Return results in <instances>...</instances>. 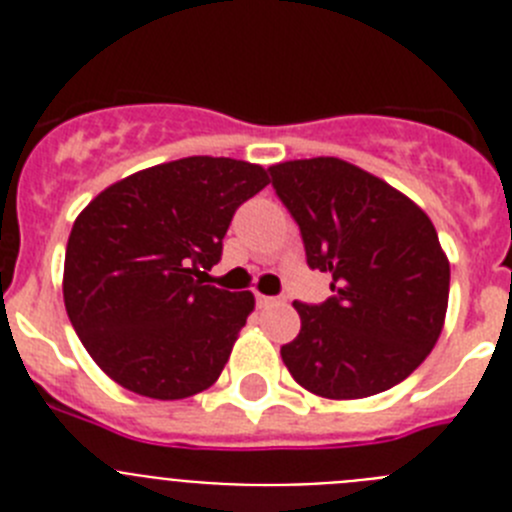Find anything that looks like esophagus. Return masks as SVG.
Returning <instances> with one entry per match:
<instances>
[{"instance_id": "1", "label": "esophagus", "mask_w": 512, "mask_h": 512, "mask_svg": "<svg viewBox=\"0 0 512 512\" xmlns=\"http://www.w3.org/2000/svg\"><path fill=\"white\" fill-rule=\"evenodd\" d=\"M282 297H264V295H259V305L261 307H274V305H282Z\"/></svg>"}]
</instances>
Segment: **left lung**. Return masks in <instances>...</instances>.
<instances>
[{"label": "left lung", "mask_w": 512, "mask_h": 512, "mask_svg": "<svg viewBox=\"0 0 512 512\" xmlns=\"http://www.w3.org/2000/svg\"><path fill=\"white\" fill-rule=\"evenodd\" d=\"M269 171L300 225L307 266L333 277L325 302H295L302 328L282 346L289 374L330 400L390 390L441 336L451 271L436 228L405 194L341 158Z\"/></svg>", "instance_id": "left-lung-1"}]
</instances>
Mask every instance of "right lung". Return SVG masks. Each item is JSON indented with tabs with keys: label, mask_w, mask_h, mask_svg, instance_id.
Listing matches in <instances>:
<instances>
[{
	"label": "right lung",
	"mask_w": 512,
	"mask_h": 512,
	"mask_svg": "<svg viewBox=\"0 0 512 512\" xmlns=\"http://www.w3.org/2000/svg\"><path fill=\"white\" fill-rule=\"evenodd\" d=\"M266 184L256 164L189 156L112 184L76 217L63 302L107 377L153 400L192 397L220 377L253 295L205 279L235 210Z\"/></svg>",
	"instance_id": "add662e5"
}]
</instances>
